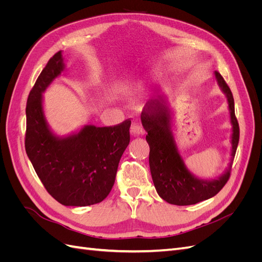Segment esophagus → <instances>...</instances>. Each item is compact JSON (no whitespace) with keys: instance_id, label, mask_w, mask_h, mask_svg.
Listing matches in <instances>:
<instances>
[{"instance_id":"1","label":"esophagus","mask_w":262,"mask_h":262,"mask_svg":"<svg viewBox=\"0 0 262 262\" xmlns=\"http://www.w3.org/2000/svg\"><path fill=\"white\" fill-rule=\"evenodd\" d=\"M130 132L133 137H139V136H141V134H143V128H142V125L140 123L134 122L131 125Z\"/></svg>"}]
</instances>
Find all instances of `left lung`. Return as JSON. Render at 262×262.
Listing matches in <instances>:
<instances>
[{
  "label": "left lung",
  "mask_w": 262,
  "mask_h": 262,
  "mask_svg": "<svg viewBox=\"0 0 262 262\" xmlns=\"http://www.w3.org/2000/svg\"><path fill=\"white\" fill-rule=\"evenodd\" d=\"M217 85L227 98L232 123L231 160L228 167L214 179H201L191 173L181 157L171 132V110L167 98L158 96L146 102L141 114L142 125L147 132L149 169L156 191L166 202L190 205L208 200L225 186L231 175L232 164L239 141V125L235 117L233 94L219 72H214Z\"/></svg>",
  "instance_id": "left-lung-1"
}]
</instances>
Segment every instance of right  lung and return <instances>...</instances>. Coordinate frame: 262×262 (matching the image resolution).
I'll use <instances>...</instances> for the list:
<instances>
[{"instance_id": "obj_1", "label": "right lung", "mask_w": 262, "mask_h": 262, "mask_svg": "<svg viewBox=\"0 0 262 262\" xmlns=\"http://www.w3.org/2000/svg\"><path fill=\"white\" fill-rule=\"evenodd\" d=\"M66 70L62 51L48 61L26 105L25 148L45 188L67 207L101 202L112 190L119 162L130 143L131 121L115 126L86 124L60 137L47 121L42 94Z\"/></svg>"}]
</instances>
